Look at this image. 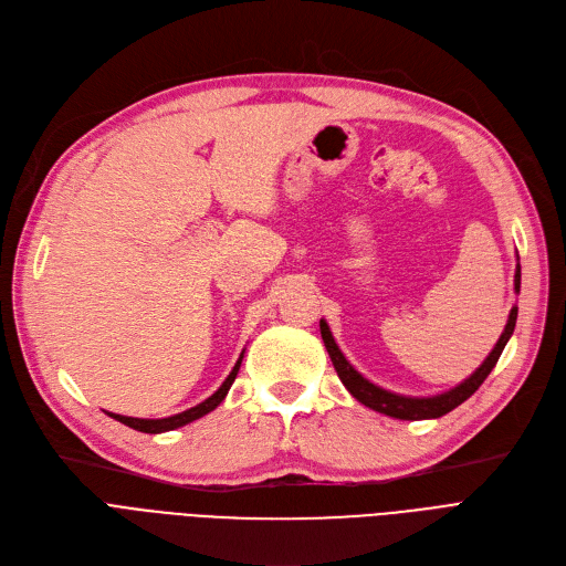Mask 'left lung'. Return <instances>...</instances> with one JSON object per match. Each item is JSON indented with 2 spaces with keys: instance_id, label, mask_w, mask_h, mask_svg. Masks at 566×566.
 I'll list each match as a JSON object with an SVG mask.
<instances>
[{
  "instance_id": "8db88e82",
  "label": "left lung",
  "mask_w": 566,
  "mask_h": 566,
  "mask_svg": "<svg viewBox=\"0 0 566 566\" xmlns=\"http://www.w3.org/2000/svg\"><path fill=\"white\" fill-rule=\"evenodd\" d=\"M513 286H515V293H521V265L515 268V280H513ZM515 318H518V307H511V314H509V322L504 326V333L500 335L495 349L488 354V358L481 363L479 370L470 377L464 379L462 384H458L455 388L447 390V392H439V396H432V398H409V396H400V392H390L377 384H373L370 379H365L356 367L344 358V354L339 352V347L335 344V337L328 328V324L318 322V328H322V337H324V344H326V352L335 365V373L339 377V381L344 384V388H347L352 396L365 405L370 407L379 413H386V416H392V419H402V421H423V419H439V416L449 413L451 409H455L458 405H462L467 398L474 396V390L485 381V377L493 373V367L497 365L509 337L513 335V328H515Z\"/></svg>"
}]
</instances>
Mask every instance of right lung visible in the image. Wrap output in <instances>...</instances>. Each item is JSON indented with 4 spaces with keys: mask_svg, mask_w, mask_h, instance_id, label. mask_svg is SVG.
<instances>
[{
    "mask_svg": "<svg viewBox=\"0 0 566 566\" xmlns=\"http://www.w3.org/2000/svg\"><path fill=\"white\" fill-rule=\"evenodd\" d=\"M242 354H244V352H242ZM242 354H240V358L235 360L233 370H231V375L224 379V384L219 386L208 400H203L201 405H196V407H191V409H187V411H180V413H176V416H168V419H134V416H122V413H113V411H106V413L111 416V419H115V421H119V423H125V426H129V428H134V430H138V432H147V434H159V432H168V430L182 428V426H187V423H191V421H196V419H201V416L210 413L214 407H219V402H222V400L227 398V392H229L231 384H233L235 377H238L240 363H242Z\"/></svg>",
    "mask_w": 566,
    "mask_h": 566,
    "instance_id": "add662e5",
    "label": "right lung"
}]
</instances>
